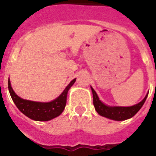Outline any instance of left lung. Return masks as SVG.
Here are the masks:
<instances>
[{"instance_id": "8db88e82", "label": "left lung", "mask_w": 156, "mask_h": 156, "mask_svg": "<svg viewBox=\"0 0 156 156\" xmlns=\"http://www.w3.org/2000/svg\"><path fill=\"white\" fill-rule=\"evenodd\" d=\"M90 88H91L93 94V104L95 106L96 112L100 114V116L111 119V120H114V121H125V120L131 118L132 116H134L143 107L148 95V94H147L145 98L140 103H138L133 106L111 107L103 104L98 97L95 90L91 87H90Z\"/></svg>"}]
</instances>
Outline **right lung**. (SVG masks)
Instances as JSON below:
<instances>
[{
  "instance_id": "1",
  "label": "right lung",
  "mask_w": 156,
  "mask_h": 156,
  "mask_svg": "<svg viewBox=\"0 0 156 156\" xmlns=\"http://www.w3.org/2000/svg\"><path fill=\"white\" fill-rule=\"evenodd\" d=\"M75 81L76 78L71 81L60 96L48 103L35 102L20 98L18 95H16L13 88L11 87L9 78L8 81V87L13 103L24 115L34 121H47L60 116L66 107L68 90L73 85Z\"/></svg>"
}]
</instances>
